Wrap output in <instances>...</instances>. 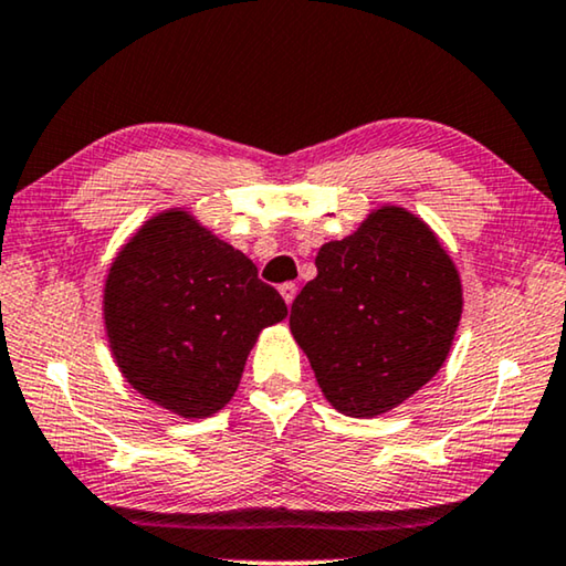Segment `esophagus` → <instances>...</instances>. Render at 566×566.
<instances>
[{
    "instance_id": "obj_1",
    "label": "esophagus",
    "mask_w": 566,
    "mask_h": 566,
    "mask_svg": "<svg viewBox=\"0 0 566 566\" xmlns=\"http://www.w3.org/2000/svg\"><path fill=\"white\" fill-rule=\"evenodd\" d=\"M296 293H298V289H296V283H283L281 285V296L285 298V303H293V298H296Z\"/></svg>"
}]
</instances>
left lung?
Returning a JSON list of instances; mask_svg holds the SVG:
<instances>
[{"label":"left lung","mask_w":566,"mask_h":566,"mask_svg":"<svg viewBox=\"0 0 566 566\" xmlns=\"http://www.w3.org/2000/svg\"><path fill=\"white\" fill-rule=\"evenodd\" d=\"M291 306V332L337 411L370 419L429 382L462 316L457 268L406 209L382 207L326 242Z\"/></svg>","instance_id":"left-lung-1"}]
</instances>
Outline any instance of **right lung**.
Instances as JSON below:
<instances>
[{"label": "right lung", "mask_w": 566, "mask_h": 566, "mask_svg": "<svg viewBox=\"0 0 566 566\" xmlns=\"http://www.w3.org/2000/svg\"><path fill=\"white\" fill-rule=\"evenodd\" d=\"M285 316L252 260L186 211L150 219L106 277L104 322L122 375L184 419L229 403L260 329Z\"/></svg>", "instance_id": "right-lung-1"}]
</instances>
